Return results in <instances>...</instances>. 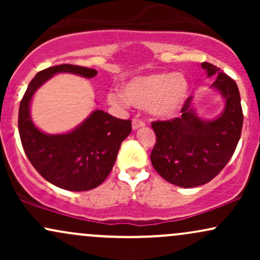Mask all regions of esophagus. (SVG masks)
Wrapping results in <instances>:
<instances>
[{"label": "esophagus", "instance_id": "1", "mask_svg": "<svg viewBox=\"0 0 260 260\" xmlns=\"http://www.w3.org/2000/svg\"><path fill=\"white\" fill-rule=\"evenodd\" d=\"M144 126H145L144 121L139 120V118H133V121H132V128H133V129H138V128L144 127Z\"/></svg>", "mask_w": 260, "mask_h": 260}]
</instances>
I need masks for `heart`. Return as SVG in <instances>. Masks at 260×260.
Masks as SVG:
<instances>
[{"mask_svg": "<svg viewBox=\"0 0 260 260\" xmlns=\"http://www.w3.org/2000/svg\"><path fill=\"white\" fill-rule=\"evenodd\" d=\"M189 82L183 74L160 72L131 79L120 92H110L109 101L113 105L127 104L138 109H149L161 118L178 115L189 96Z\"/></svg>", "mask_w": 260, "mask_h": 260, "instance_id": "1", "label": "heart"}]
</instances>
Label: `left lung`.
Segmentation results:
<instances>
[{"label": "left lung", "mask_w": 260, "mask_h": 260, "mask_svg": "<svg viewBox=\"0 0 260 260\" xmlns=\"http://www.w3.org/2000/svg\"><path fill=\"white\" fill-rule=\"evenodd\" d=\"M202 67L208 77L215 74L211 88L226 101L221 115L215 120H202L192 109V98H188L180 117L151 123L156 136L150 155L155 171L183 188L202 186L219 175L234 155L242 132L243 112L236 82L209 62H203Z\"/></svg>", "instance_id": "obj_1"}]
</instances>
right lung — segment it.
<instances>
[{
  "instance_id": "add662e5",
  "label": "right lung",
  "mask_w": 260,
  "mask_h": 260,
  "mask_svg": "<svg viewBox=\"0 0 260 260\" xmlns=\"http://www.w3.org/2000/svg\"><path fill=\"white\" fill-rule=\"evenodd\" d=\"M56 73L92 78L98 71L74 64H58L40 71L29 83L19 105L18 129L26 156L46 181L62 189L82 192L100 186L115 165L121 143L132 132L131 120H121L96 110L76 129L46 134L30 118L34 92Z\"/></svg>"
}]
</instances>
